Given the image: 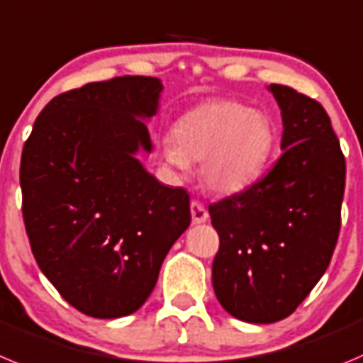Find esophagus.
I'll use <instances>...</instances> for the list:
<instances>
[{"mask_svg": "<svg viewBox=\"0 0 363 363\" xmlns=\"http://www.w3.org/2000/svg\"><path fill=\"white\" fill-rule=\"evenodd\" d=\"M189 210H191V220H194V224H202V222H206L208 220V217H210L208 210H206L204 206L197 201L191 202Z\"/></svg>", "mask_w": 363, "mask_h": 363, "instance_id": "obj_1", "label": "esophagus"}]
</instances>
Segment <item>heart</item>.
I'll use <instances>...</instances> for the list:
<instances>
[{
	"label": "heart",
	"mask_w": 363,
	"mask_h": 363,
	"mask_svg": "<svg viewBox=\"0 0 363 363\" xmlns=\"http://www.w3.org/2000/svg\"><path fill=\"white\" fill-rule=\"evenodd\" d=\"M273 143L266 113L222 99L199 104L179 117L161 153L166 164L181 172L189 162H201L206 188L233 195L259 179Z\"/></svg>",
	"instance_id": "obj_1"
}]
</instances>
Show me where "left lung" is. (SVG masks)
Listing matches in <instances>:
<instances>
[{
    "label": "left lung",
    "mask_w": 363,
    "mask_h": 363,
    "mask_svg": "<svg viewBox=\"0 0 363 363\" xmlns=\"http://www.w3.org/2000/svg\"><path fill=\"white\" fill-rule=\"evenodd\" d=\"M282 112L284 153L264 179L210 204L220 246L211 279L218 302L251 324L286 318L331 262L345 188V159L320 103L267 86Z\"/></svg>",
    "instance_id": "left-lung-1"
}]
</instances>
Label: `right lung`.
I'll return each mask as SVG.
<instances>
[{
    "instance_id": "add662e5",
    "label": "right lung",
    "mask_w": 363,
    "mask_h": 363,
    "mask_svg": "<svg viewBox=\"0 0 363 363\" xmlns=\"http://www.w3.org/2000/svg\"><path fill=\"white\" fill-rule=\"evenodd\" d=\"M157 77L123 76L60 94L23 146V220L39 269L77 311L119 318L141 308L189 226V195L135 157L152 152Z\"/></svg>"
}]
</instances>
